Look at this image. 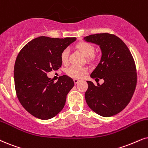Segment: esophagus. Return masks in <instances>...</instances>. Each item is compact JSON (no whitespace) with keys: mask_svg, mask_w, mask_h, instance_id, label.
<instances>
[{"mask_svg":"<svg viewBox=\"0 0 148 148\" xmlns=\"http://www.w3.org/2000/svg\"><path fill=\"white\" fill-rule=\"evenodd\" d=\"M79 81H80V80L77 79V78H74V83H75V84H77Z\"/></svg>","mask_w":148,"mask_h":148,"instance_id":"34e87169","label":"esophagus"}]
</instances>
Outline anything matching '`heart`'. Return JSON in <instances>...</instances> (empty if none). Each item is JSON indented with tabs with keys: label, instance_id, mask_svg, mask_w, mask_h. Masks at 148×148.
Here are the masks:
<instances>
[{
	"label": "heart",
	"instance_id": "heart-1",
	"mask_svg": "<svg viewBox=\"0 0 148 148\" xmlns=\"http://www.w3.org/2000/svg\"><path fill=\"white\" fill-rule=\"evenodd\" d=\"M77 48L80 50L86 57H91L94 55L95 48L93 45L87 42H80L77 45ZM68 55H69V49L63 50L61 54V59L63 63L66 64L68 61ZM87 68L84 67L76 66L72 65L67 70V73L69 76H72L73 78H83L84 76L87 74Z\"/></svg>",
	"mask_w": 148,
	"mask_h": 148
}]
</instances>
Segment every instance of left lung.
Masks as SVG:
<instances>
[{"instance_id":"left-lung-1","label":"left lung","mask_w":148,"mask_h":148,"mask_svg":"<svg viewBox=\"0 0 148 148\" xmlns=\"http://www.w3.org/2000/svg\"><path fill=\"white\" fill-rule=\"evenodd\" d=\"M83 40L100 46V61L90 77L104 80L102 85H96L87 80L86 102L93 111L102 117L115 115L128 105L135 90L136 72L133 57L124 42L114 35L98 33Z\"/></svg>"}]
</instances>
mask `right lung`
Returning a JSON list of instances; mask_svg holds the SVG:
<instances>
[{"label":"right lung","instance_id":"right-lung-1","mask_svg":"<svg viewBox=\"0 0 148 148\" xmlns=\"http://www.w3.org/2000/svg\"><path fill=\"white\" fill-rule=\"evenodd\" d=\"M76 40V37H38L18 54L14 72L17 96L22 106L37 118L51 119L64 107L74 80L63 75L54 82L47 73L60 68L61 52Z\"/></svg>","mask_w":148,"mask_h":148}]
</instances>
